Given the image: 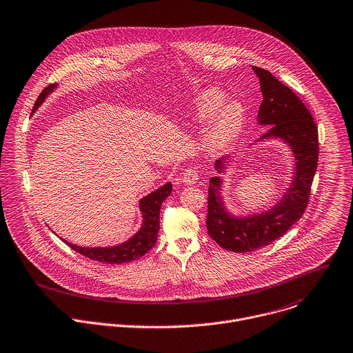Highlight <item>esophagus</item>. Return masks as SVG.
<instances>
[{"instance_id":"esophagus-1","label":"esophagus","mask_w":353,"mask_h":353,"mask_svg":"<svg viewBox=\"0 0 353 353\" xmlns=\"http://www.w3.org/2000/svg\"><path fill=\"white\" fill-rule=\"evenodd\" d=\"M177 181H179V183H184V184H187V185H192V184H195V183L198 181V173H196V170H195L194 168H187V169L179 176Z\"/></svg>"}]
</instances>
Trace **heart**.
<instances>
[{"instance_id":"1","label":"heart","mask_w":353,"mask_h":353,"mask_svg":"<svg viewBox=\"0 0 353 353\" xmlns=\"http://www.w3.org/2000/svg\"><path fill=\"white\" fill-rule=\"evenodd\" d=\"M224 102V94L210 88L196 97L195 108L202 121L208 122L214 116ZM244 110L239 103H228L214 117L213 125L206 137V147L210 151H221L228 147L241 132Z\"/></svg>"}]
</instances>
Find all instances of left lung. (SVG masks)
I'll return each mask as SVG.
<instances>
[{"mask_svg": "<svg viewBox=\"0 0 353 353\" xmlns=\"http://www.w3.org/2000/svg\"><path fill=\"white\" fill-rule=\"evenodd\" d=\"M259 77L263 101L258 117L261 125L270 126L263 139H283L295 158V176L287 194L268 212L248 217H234L220 196L221 179L212 177L208 192L206 227L210 239L231 252H252L280 237L296 223L309 202L319 159V133L313 117L298 95L279 81L269 70L252 66ZM216 169L223 173L221 161Z\"/></svg>", "mask_w": 353, "mask_h": 353, "instance_id": "obj_1", "label": "left lung"}]
</instances>
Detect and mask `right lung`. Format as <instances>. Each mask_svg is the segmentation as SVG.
Listing matches in <instances>:
<instances>
[{"label": "right lung", "instance_id": "add662e5", "mask_svg": "<svg viewBox=\"0 0 353 353\" xmlns=\"http://www.w3.org/2000/svg\"><path fill=\"white\" fill-rule=\"evenodd\" d=\"M57 87V84H50L46 87L41 94L39 95L33 110H36L41 102L46 99V97ZM172 192V184L166 183L163 187L158 188L157 191L148 194L140 201V209L143 212L144 223L140 228V231L132 237L129 241L109 248H84L73 245L68 241H65L72 250L79 252L80 255L90 258L97 262L110 263V265H121V263H129L133 262L141 256H144L157 243L158 240V230H159V212L162 202L170 195Z\"/></svg>", "mask_w": 353, "mask_h": 353}]
</instances>
